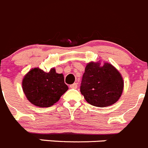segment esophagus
<instances>
[{
  "mask_svg": "<svg viewBox=\"0 0 148 148\" xmlns=\"http://www.w3.org/2000/svg\"><path fill=\"white\" fill-rule=\"evenodd\" d=\"M77 87H78V84L76 83H74V84L70 86V88H77Z\"/></svg>",
  "mask_w": 148,
  "mask_h": 148,
  "instance_id": "esophagus-1",
  "label": "esophagus"
}]
</instances>
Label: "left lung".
I'll use <instances>...</instances> for the list:
<instances>
[{"label":"left lung","instance_id":"obj_1","mask_svg":"<svg viewBox=\"0 0 148 148\" xmlns=\"http://www.w3.org/2000/svg\"><path fill=\"white\" fill-rule=\"evenodd\" d=\"M123 84L121 74L110 63L90 62L83 75L81 93L90 105L105 108L120 99Z\"/></svg>","mask_w":148,"mask_h":148}]
</instances>
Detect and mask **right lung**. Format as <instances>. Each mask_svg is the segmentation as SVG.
<instances>
[{"mask_svg": "<svg viewBox=\"0 0 148 148\" xmlns=\"http://www.w3.org/2000/svg\"><path fill=\"white\" fill-rule=\"evenodd\" d=\"M22 89L30 103L40 108L54 105L68 89L62 73L54 67L46 73L39 67L32 68L24 76Z\"/></svg>", "mask_w": 148, "mask_h": 148, "instance_id": "right-lung-1", "label": "right lung"}]
</instances>
